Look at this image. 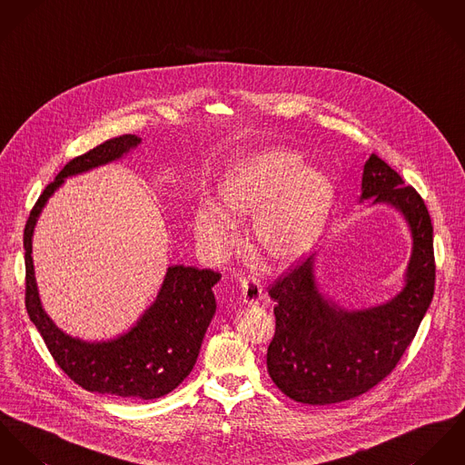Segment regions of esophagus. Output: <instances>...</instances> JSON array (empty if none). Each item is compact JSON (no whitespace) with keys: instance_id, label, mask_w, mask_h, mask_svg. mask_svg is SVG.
Segmentation results:
<instances>
[{"instance_id":"esophagus-1","label":"esophagus","mask_w":465,"mask_h":465,"mask_svg":"<svg viewBox=\"0 0 465 465\" xmlns=\"http://www.w3.org/2000/svg\"><path fill=\"white\" fill-rule=\"evenodd\" d=\"M241 298L246 305H257L262 300V285L257 278L248 276L241 282Z\"/></svg>"}]
</instances>
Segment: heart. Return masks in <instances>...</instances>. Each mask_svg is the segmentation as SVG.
<instances>
[{"instance_id":"heart-1","label":"heart","mask_w":465,"mask_h":465,"mask_svg":"<svg viewBox=\"0 0 465 465\" xmlns=\"http://www.w3.org/2000/svg\"><path fill=\"white\" fill-rule=\"evenodd\" d=\"M303 165L302 156L271 148L239 160L219 185V196L230 215L259 213L253 242L260 257L276 267L291 265L309 253L333 202L328 178ZM194 230L213 255H223L235 244L233 223L213 205L198 208Z\"/></svg>"}]
</instances>
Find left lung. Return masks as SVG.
<instances>
[{
  "label": "left lung",
  "instance_id": "1",
  "mask_svg": "<svg viewBox=\"0 0 465 465\" xmlns=\"http://www.w3.org/2000/svg\"><path fill=\"white\" fill-rule=\"evenodd\" d=\"M398 208L412 232V257L403 291L380 307L341 309L315 285L313 257L269 289L276 330L267 348V371L291 400L331 405L357 398L401 361L435 291L433 224L419 193L380 156L367 158L361 200Z\"/></svg>",
  "mask_w": 465,
  "mask_h": 465
}]
</instances>
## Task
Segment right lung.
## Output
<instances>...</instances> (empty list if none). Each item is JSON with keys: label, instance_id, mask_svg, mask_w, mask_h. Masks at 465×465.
<instances>
[{"label": "right lung", "instance_id": "1", "mask_svg": "<svg viewBox=\"0 0 465 465\" xmlns=\"http://www.w3.org/2000/svg\"><path fill=\"white\" fill-rule=\"evenodd\" d=\"M141 144L137 135H119L69 160L39 196L25 226L28 315L43 335L58 367L82 389L128 400H156L176 389L193 371L208 324L215 313L212 287L221 274L212 269L173 265L155 303L135 326L106 342H85L65 335L43 310L32 260V235L39 213L64 178L117 160Z\"/></svg>", "mask_w": 465, "mask_h": 465}]
</instances>
